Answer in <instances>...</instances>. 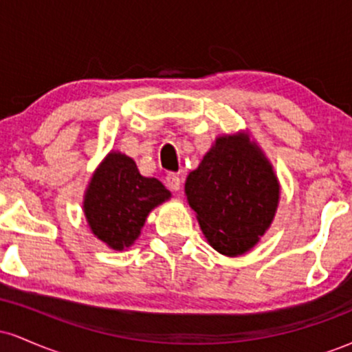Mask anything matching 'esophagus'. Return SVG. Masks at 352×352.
Wrapping results in <instances>:
<instances>
[{"mask_svg":"<svg viewBox=\"0 0 352 352\" xmlns=\"http://www.w3.org/2000/svg\"><path fill=\"white\" fill-rule=\"evenodd\" d=\"M165 184H167V187L170 190H180V185H182V180L179 175H175V173H168L167 177H165Z\"/></svg>","mask_w":352,"mask_h":352,"instance_id":"1","label":"esophagus"}]
</instances>
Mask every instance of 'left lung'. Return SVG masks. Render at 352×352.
Listing matches in <instances>:
<instances>
[{
  "label": "left lung",
  "instance_id": "1",
  "mask_svg": "<svg viewBox=\"0 0 352 352\" xmlns=\"http://www.w3.org/2000/svg\"><path fill=\"white\" fill-rule=\"evenodd\" d=\"M190 208L208 243L225 256L253 248L272 227L281 188L248 131L221 134L185 180Z\"/></svg>",
  "mask_w": 352,
  "mask_h": 352
}]
</instances>
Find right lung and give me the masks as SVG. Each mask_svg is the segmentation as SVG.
<instances>
[{
	"instance_id": "obj_1",
	"label": "right lung",
	"mask_w": 352,
	"mask_h": 352,
	"mask_svg": "<svg viewBox=\"0 0 352 352\" xmlns=\"http://www.w3.org/2000/svg\"><path fill=\"white\" fill-rule=\"evenodd\" d=\"M170 197L162 182L140 175L134 159L111 151L92 172L82 210L92 235L122 252L140 236L148 213Z\"/></svg>"
}]
</instances>
